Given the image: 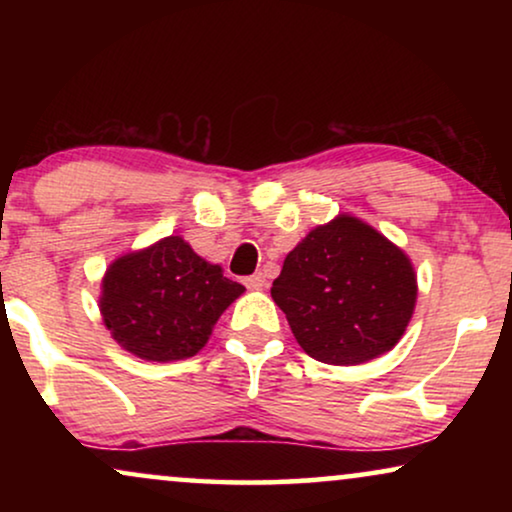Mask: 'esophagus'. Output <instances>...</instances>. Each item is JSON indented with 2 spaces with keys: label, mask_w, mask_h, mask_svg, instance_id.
<instances>
[{
  "label": "esophagus",
  "mask_w": 512,
  "mask_h": 512,
  "mask_svg": "<svg viewBox=\"0 0 512 512\" xmlns=\"http://www.w3.org/2000/svg\"><path fill=\"white\" fill-rule=\"evenodd\" d=\"M244 284H247L249 289H263V286H265V275H263V272H254V275L244 277Z\"/></svg>",
  "instance_id": "34e87169"
}]
</instances>
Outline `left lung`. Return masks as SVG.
Instances as JSON below:
<instances>
[{"label": "left lung", "mask_w": 512, "mask_h": 512, "mask_svg": "<svg viewBox=\"0 0 512 512\" xmlns=\"http://www.w3.org/2000/svg\"><path fill=\"white\" fill-rule=\"evenodd\" d=\"M270 293L312 359L356 366L401 340L417 279L401 249L342 214L286 256Z\"/></svg>", "instance_id": "8db88e82"}]
</instances>
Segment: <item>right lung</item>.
I'll return each mask as SVG.
<instances>
[{
    "label": "right lung",
    "instance_id": "1",
    "mask_svg": "<svg viewBox=\"0 0 512 512\" xmlns=\"http://www.w3.org/2000/svg\"><path fill=\"white\" fill-rule=\"evenodd\" d=\"M242 291L172 235L111 263L100 310L123 349L146 361H179L205 347L216 319Z\"/></svg>",
    "mask_w": 512,
    "mask_h": 512
}]
</instances>
